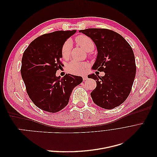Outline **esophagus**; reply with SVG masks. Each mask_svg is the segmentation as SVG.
Returning a JSON list of instances; mask_svg holds the SVG:
<instances>
[{"label":"esophagus","mask_w":157,"mask_h":157,"mask_svg":"<svg viewBox=\"0 0 157 157\" xmlns=\"http://www.w3.org/2000/svg\"><path fill=\"white\" fill-rule=\"evenodd\" d=\"M82 78H83L84 80H86L88 79V77H86V75H83V76H82Z\"/></svg>","instance_id":"34e87169"}]
</instances>
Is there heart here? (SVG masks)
<instances>
[{"mask_svg": "<svg viewBox=\"0 0 157 157\" xmlns=\"http://www.w3.org/2000/svg\"><path fill=\"white\" fill-rule=\"evenodd\" d=\"M75 42L80 47L86 52H91L94 49L95 44L94 41L86 35H81L75 38ZM71 43L69 40H67L63 44L61 48V56L65 59H67L71 54ZM88 63L82 61H72L67 66V71L73 75L82 74L88 67Z\"/></svg>", "mask_w": 157, "mask_h": 157, "instance_id": "heart-1", "label": "heart"}]
</instances>
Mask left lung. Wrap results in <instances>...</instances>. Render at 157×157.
<instances>
[{
  "label": "left lung",
  "instance_id": "1",
  "mask_svg": "<svg viewBox=\"0 0 157 157\" xmlns=\"http://www.w3.org/2000/svg\"><path fill=\"white\" fill-rule=\"evenodd\" d=\"M79 32L90 37L97 47L98 56L92 69L105 73L103 77L95 74L88 76L97 83L90 94L94 103L106 109L119 106L129 96L136 77V65L132 47L112 30L90 28Z\"/></svg>",
  "mask_w": 157,
  "mask_h": 157
}]
</instances>
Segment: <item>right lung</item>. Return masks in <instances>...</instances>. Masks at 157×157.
Returning a JSON list of instances; mask_svg holds the SVG:
<instances>
[{"label": "right lung", "mask_w": 157, "mask_h": 157, "mask_svg": "<svg viewBox=\"0 0 157 157\" xmlns=\"http://www.w3.org/2000/svg\"><path fill=\"white\" fill-rule=\"evenodd\" d=\"M73 31H57L32 41L23 52L21 75L26 91L35 105L44 111L57 113L67 105L73 88L82 82L78 76L66 74L57 77L63 65L61 48Z\"/></svg>", "instance_id": "obj_1"}]
</instances>
